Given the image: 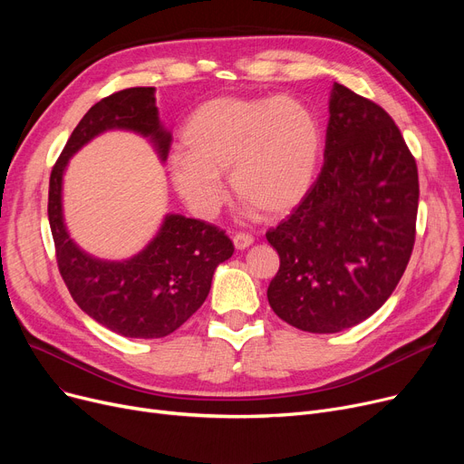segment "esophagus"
I'll return each mask as SVG.
<instances>
[{"mask_svg":"<svg viewBox=\"0 0 464 464\" xmlns=\"http://www.w3.org/2000/svg\"><path fill=\"white\" fill-rule=\"evenodd\" d=\"M233 242H235V248L237 250H245V248H248L252 245L254 237L248 235V233H235L233 235Z\"/></svg>","mask_w":464,"mask_h":464,"instance_id":"34e87169","label":"esophagus"}]
</instances>
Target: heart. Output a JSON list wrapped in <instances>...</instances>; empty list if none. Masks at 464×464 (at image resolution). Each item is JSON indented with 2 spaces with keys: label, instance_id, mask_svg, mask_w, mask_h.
Listing matches in <instances>:
<instances>
[{
  "label": "heart",
  "instance_id": "b5f03b06",
  "mask_svg": "<svg viewBox=\"0 0 464 464\" xmlns=\"http://www.w3.org/2000/svg\"><path fill=\"white\" fill-rule=\"evenodd\" d=\"M184 156L170 161L180 198L201 216L222 207L229 180L240 201L266 216L294 210L310 193L324 154L320 120L291 97H218L182 131Z\"/></svg>",
  "mask_w": 464,
  "mask_h": 464
}]
</instances>
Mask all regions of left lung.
I'll use <instances>...</instances> for the list:
<instances>
[{"mask_svg": "<svg viewBox=\"0 0 464 464\" xmlns=\"http://www.w3.org/2000/svg\"><path fill=\"white\" fill-rule=\"evenodd\" d=\"M322 173L266 231L280 269L266 297L280 320L338 333L393 294L416 242L420 180L401 130L380 105L334 84Z\"/></svg>", "mask_w": 464, "mask_h": 464, "instance_id": "obj_1", "label": "left lung"}]
</instances>
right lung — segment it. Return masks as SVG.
Instances as JSON below:
<instances>
[{"instance_id":"obj_1","label":"right lung","mask_w":464,"mask_h":464,"mask_svg":"<svg viewBox=\"0 0 464 464\" xmlns=\"http://www.w3.org/2000/svg\"><path fill=\"white\" fill-rule=\"evenodd\" d=\"M150 137L161 160L170 137L161 130L152 86L114 92L95 103L72 130L48 184V222L58 271L81 310L130 338H161L177 331L205 303L216 266L235 252L224 229L203 219L169 214L156 238L135 257L111 263L81 252L62 216V177L69 158L105 130Z\"/></svg>"}]
</instances>
